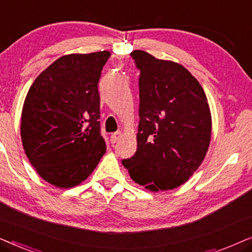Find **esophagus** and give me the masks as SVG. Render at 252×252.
<instances>
[{
  "instance_id": "esophagus-1",
  "label": "esophagus",
  "mask_w": 252,
  "mask_h": 252,
  "mask_svg": "<svg viewBox=\"0 0 252 252\" xmlns=\"http://www.w3.org/2000/svg\"><path fill=\"white\" fill-rule=\"evenodd\" d=\"M120 137H122V133L116 132V133H113L111 136H110V141H111L112 144H115L116 142H118V141L120 140Z\"/></svg>"
}]
</instances>
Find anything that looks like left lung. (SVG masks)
<instances>
[{"label": "left lung", "mask_w": 252, "mask_h": 252, "mask_svg": "<svg viewBox=\"0 0 252 252\" xmlns=\"http://www.w3.org/2000/svg\"><path fill=\"white\" fill-rule=\"evenodd\" d=\"M130 56L141 73L140 123L136 153L123 165L147 190H170L185 184L208 153L212 133L208 98L181 64L142 50Z\"/></svg>", "instance_id": "8db88e82"}]
</instances>
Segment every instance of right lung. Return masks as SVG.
Listing matches in <instances>:
<instances>
[{
  "label": "right lung",
  "instance_id": "add662e5",
  "mask_svg": "<svg viewBox=\"0 0 252 252\" xmlns=\"http://www.w3.org/2000/svg\"><path fill=\"white\" fill-rule=\"evenodd\" d=\"M110 55H64L27 92L20 123L24 151L37 174L55 187L80 185L105 154L97 84Z\"/></svg>",
  "mask_w": 252,
  "mask_h": 252
}]
</instances>
